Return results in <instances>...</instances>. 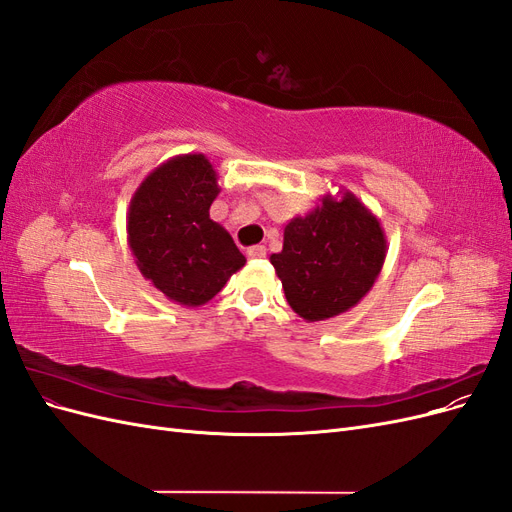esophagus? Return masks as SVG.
<instances>
[{
	"instance_id": "esophagus-1",
	"label": "esophagus",
	"mask_w": 512,
	"mask_h": 512,
	"mask_svg": "<svg viewBox=\"0 0 512 512\" xmlns=\"http://www.w3.org/2000/svg\"><path fill=\"white\" fill-rule=\"evenodd\" d=\"M247 256H250V258H265L267 256V247L265 245H252L250 247V250H247Z\"/></svg>"
}]
</instances>
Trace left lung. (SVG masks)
<instances>
[{"label":"left lung","mask_w":512,"mask_h":512,"mask_svg":"<svg viewBox=\"0 0 512 512\" xmlns=\"http://www.w3.org/2000/svg\"><path fill=\"white\" fill-rule=\"evenodd\" d=\"M380 220L350 190L324 194L284 228L271 265L288 305L307 322L346 314L374 286L386 258Z\"/></svg>","instance_id":"1"}]
</instances>
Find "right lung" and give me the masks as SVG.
I'll return each mask as SVG.
<instances>
[{
  "label": "right lung",
  "instance_id": "add662e5",
  "mask_svg": "<svg viewBox=\"0 0 512 512\" xmlns=\"http://www.w3.org/2000/svg\"><path fill=\"white\" fill-rule=\"evenodd\" d=\"M220 190L209 158L183 153L153 168L130 200L134 262L168 301L205 305L245 265L228 230L209 218Z\"/></svg>",
  "mask_w": 512,
  "mask_h": 512
}]
</instances>
